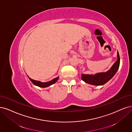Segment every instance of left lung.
I'll return each mask as SVG.
<instances>
[{"label":"left lung","mask_w":132,"mask_h":132,"mask_svg":"<svg viewBox=\"0 0 132 132\" xmlns=\"http://www.w3.org/2000/svg\"><path fill=\"white\" fill-rule=\"evenodd\" d=\"M117 57H118V59L108 71L104 72L97 73L95 75L82 73L81 80L87 84L96 86H100L105 84L114 76L119 70L120 59L118 51L117 53Z\"/></svg>","instance_id":"obj_1"}]
</instances>
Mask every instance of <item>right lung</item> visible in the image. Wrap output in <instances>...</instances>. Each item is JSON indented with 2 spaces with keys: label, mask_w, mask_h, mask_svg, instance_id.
<instances>
[{
  "label": "right lung",
  "mask_w": 132,
  "mask_h": 132,
  "mask_svg": "<svg viewBox=\"0 0 132 132\" xmlns=\"http://www.w3.org/2000/svg\"><path fill=\"white\" fill-rule=\"evenodd\" d=\"M28 77L29 78V79L30 80V81L32 82V84L34 85H36L37 86H38V87H43V88H44V87H48V86H50L54 84L55 83V82H56V81L59 79V77H57L55 78H54L52 80H50L49 81L41 82L40 81H38V80H35L32 79L28 76Z\"/></svg>",
  "instance_id": "add662e5"
}]
</instances>
